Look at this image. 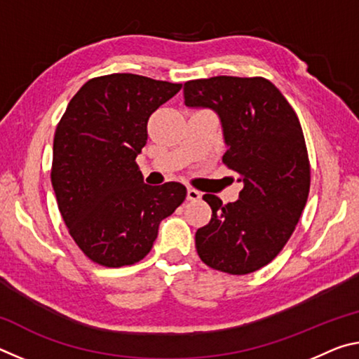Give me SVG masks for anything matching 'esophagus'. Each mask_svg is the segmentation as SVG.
Listing matches in <instances>:
<instances>
[{
	"mask_svg": "<svg viewBox=\"0 0 359 359\" xmlns=\"http://www.w3.org/2000/svg\"><path fill=\"white\" fill-rule=\"evenodd\" d=\"M187 199H188V201H191V203L199 201V199H201V193H199L198 190H194V188H188Z\"/></svg>",
	"mask_w": 359,
	"mask_h": 359,
	"instance_id": "34e87169",
	"label": "esophagus"
}]
</instances>
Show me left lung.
Here are the masks:
<instances>
[{
	"label": "left lung",
	"mask_w": 359,
	"mask_h": 359,
	"mask_svg": "<svg viewBox=\"0 0 359 359\" xmlns=\"http://www.w3.org/2000/svg\"><path fill=\"white\" fill-rule=\"evenodd\" d=\"M184 98L218 115L223 163L244 184L234 203L203 196L212 218L194 236L198 255L212 269L250 274L280 253L306 208L311 165L299 118L264 77L198 79L185 82Z\"/></svg>",
	"instance_id": "left-lung-1"
}]
</instances>
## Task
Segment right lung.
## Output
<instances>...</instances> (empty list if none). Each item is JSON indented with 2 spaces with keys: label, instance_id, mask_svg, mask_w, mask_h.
<instances>
[{
  "label": "right lung",
  "instance_id": "obj_1",
  "mask_svg": "<svg viewBox=\"0 0 359 359\" xmlns=\"http://www.w3.org/2000/svg\"><path fill=\"white\" fill-rule=\"evenodd\" d=\"M180 88L137 74L95 77L72 96L60 120L52 187L71 238L93 263L120 267L141 261L160 222L184 203V185L144 184L136 165L150 115Z\"/></svg>",
  "mask_w": 359,
  "mask_h": 359
}]
</instances>
